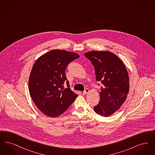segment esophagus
Returning <instances> with one entry per match:
<instances>
[{"instance_id":"1","label":"esophagus","mask_w":155,"mask_h":155,"mask_svg":"<svg viewBox=\"0 0 155 155\" xmlns=\"http://www.w3.org/2000/svg\"><path fill=\"white\" fill-rule=\"evenodd\" d=\"M89 92V89H85V90L83 92V94L84 95H87V94H88Z\"/></svg>"}]
</instances>
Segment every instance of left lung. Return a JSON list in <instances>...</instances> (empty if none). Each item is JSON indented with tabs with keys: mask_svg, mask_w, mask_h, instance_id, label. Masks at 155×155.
I'll use <instances>...</instances> for the list:
<instances>
[{
	"mask_svg": "<svg viewBox=\"0 0 155 155\" xmlns=\"http://www.w3.org/2000/svg\"><path fill=\"white\" fill-rule=\"evenodd\" d=\"M84 55L94 66L96 81L102 84L100 101L94 107V111L102 116H111L121 107L128 94L130 81L127 68L112 52L91 51Z\"/></svg>",
	"mask_w": 155,
	"mask_h": 155,
	"instance_id": "left-lung-1",
	"label": "left lung"
}]
</instances>
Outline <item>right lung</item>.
I'll return each instance as SVG.
<instances>
[{"label":"right lung","mask_w":155,"mask_h":155,"mask_svg":"<svg viewBox=\"0 0 155 155\" xmlns=\"http://www.w3.org/2000/svg\"><path fill=\"white\" fill-rule=\"evenodd\" d=\"M80 56L74 52L55 49L37 59L30 73V96L38 109L45 115L56 117L63 113L78 96L70 88L65 70ZM66 83L68 88L64 89Z\"/></svg>","instance_id":"add662e5"}]
</instances>
